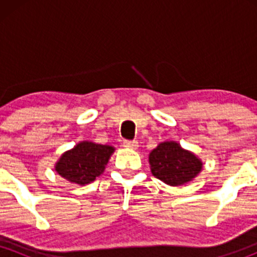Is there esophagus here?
Listing matches in <instances>:
<instances>
[{"label":"esophagus","mask_w":257,"mask_h":257,"mask_svg":"<svg viewBox=\"0 0 257 257\" xmlns=\"http://www.w3.org/2000/svg\"><path fill=\"white\" fill-rule=\"evenodd\" d=\"M123 145L125 148H129V149H138L139 144L137 141H125L123 142Z\"/></svg>","instance_id":"esophagus-1"}]
</instances>
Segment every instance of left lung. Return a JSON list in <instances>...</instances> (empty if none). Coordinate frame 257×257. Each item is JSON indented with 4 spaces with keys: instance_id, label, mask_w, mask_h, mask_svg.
<instances>
[{
    "instance_id": "1",
    "label": "left lung",
    "mask_w": 257,
    "mask_h": 257,
    "mask_svg": "<svg viewBox=\"0 0 257 257\" xmlns=\"http://www.w3.org/2000/svg\"><path fill=\"white\" fill-rule=\"evenodd\" d=\"M149 165L152 174L170 186L189 183L203 169L200 158L174 141L163 142L153 149L149 154Z\"/></svg>"
}]
</instances>
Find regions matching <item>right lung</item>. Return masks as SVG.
Masks as SVG:
<instances>
[{
    "label": "right lung",
    "instance_id": "1",
    "mask_svg": "<svg viewBox=\"0 0 257 257\" xmlns=\"http://www.w3.org/2000/svg\"><path fill=\"white\" fill-rule=\"evenodd\" d=\"M114 150L115 148L112 145L90 141L79 142L61 155L54 170L69 183L87 185L104 173Z\"/></svg>",
    "mask_w": 257,
    "mask_h": 257
}]
</instances>
